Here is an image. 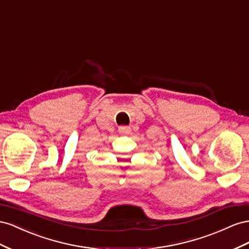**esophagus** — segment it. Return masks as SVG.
I'll return each mask as SVG.
<instances>
[{
    "label": "esophagus",
    "mask_w": 249,
    "mask_h": 249,
    "mask_svg": "<svg viewBox=\"0 0 249 249\" xmlns=\"http://www.w3.org/2000/svg\"><path fill=\"white\" fill-rule=\"evenodd\" d=\"M119 133L123 134V136H126V134H129L131 131V128L129 126H120L119 127Z\"/></svg>",
    "instance_id": "34e87169"
}]
</instances>
